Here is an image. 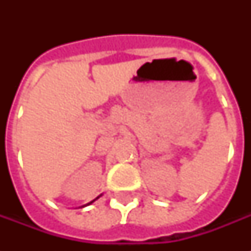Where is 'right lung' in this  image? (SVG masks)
I'll return each mask as SVG.
<instances>
[{
  "mask_svg": "<svg viewBox=\"0 0 251 251\" xmlns=\"http://www.w3.org/2000/svg\"><path fill=\"white\" fill-rule=\"evenodd\" d=\"M100 197H101V194L99 195L98 198H95V199H94V201H91V202H90V203H87V204H91V203H94V202H95V201H96V199H99V198H100ZM87 204H86V206H87Z\"/></svg>",
  "mask_w": 251,
  "mask_h": 251,
  "instance_id": "add662e5",
  "label": "right lung"
}]
</instances>
